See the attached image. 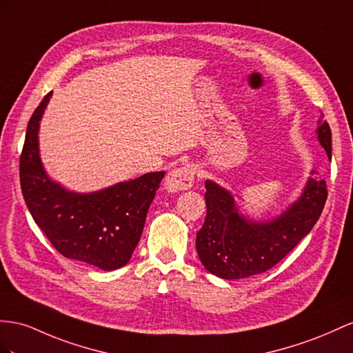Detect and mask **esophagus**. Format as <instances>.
I'll list each match as a JSON object with an SVG mask.
<instances>
[{"label": "esophagus", "mask_w": 353, "mask_h": 353, "mask_svg": "<svg viewBox=\"0 0 353 353\" xmlns=\"http://www.w3.org/2000/svg\"><path fill=\"white\" fill-rule=\"evenodd\" d=\"M195 170L191 165L180 167L173 171H170L165 177L164 186L168 192H180L191 189L194 186Z\"/></svg>", "instance_id": "34e87169"}]
</instances>
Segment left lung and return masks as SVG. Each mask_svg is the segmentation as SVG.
Here are the masks:
<instances>
[{
  "label": "left lung",
  "instance_id": "1",
  "mask_svg": "<svg viewBox=\"0 0 353 353\" xmlns=\"http://www.w3.org/2000/svg\"><path fill=\"white\" fill-rule=\"evenodd\" d=\"M323 116V114H322ZM318 139L331 158V130L321 122ZM207 216L196 232V252L203 265L221 279L255 276L282 261L318 222L328 191L323 179H309L301 196L267 222L240 214L230 191L205 180Z\"/></svg>",
  "mask_w": 353,
  "mask_h": 353
}]
</instances>
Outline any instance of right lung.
<instances>
[{
    "mask_svg": "<svg viewBox=\"0 0 353 353\" xmlns=\"http://www.w3.org/2000/svg\"><path fill=\"white\" fill-rule=\"evenodd\" d=\"M52 92L26 126L19 176L26 207L61 255L105 271L123 267L137 248L149 205L164 171L148 173L90 194L67 191L43 168L39 128Z\"/></svg>",
    "mask_w": 353,
    "mask_h": 353,
    "instance_id": "1",
    "label": "right lung"
}]
</instances>
